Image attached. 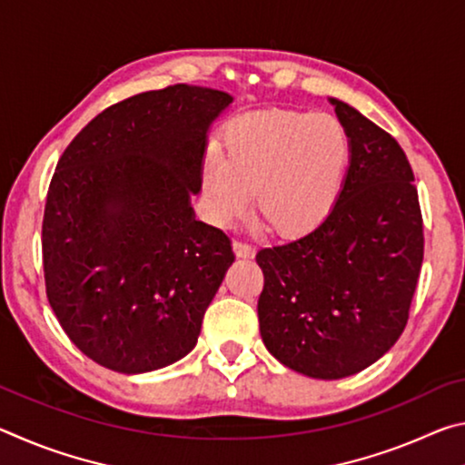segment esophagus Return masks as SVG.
<instances>
[{"instance_id":"34e87169","label":"esophagus","mask_w":465,"mask_h":465,"mask_svg":"<svg viewBox=\"0 0 465 465\" xmlns=\"http://www.w3.org/2000/svg\"><path fill=\"white\" fill-rule=\"evenodd\" d=\"M233 252H235V256H238V258H254L256 248L250 246V243H246V242H242V240H235L233 242Z\"/></svg>"}]
</instances>
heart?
<instances>
[{
    "label": "heart",
    "mask_w": 465,
    "mask_h": 465,
    "mask_svg": "<svg viewBox=\"0 0 465 465\" xmlns=\"http://www.w3.org/2000/svg\"><path fill=\"white\" fill-rule=\"evenodd\" d=\"M351 137L328 114L271 110L240 116L225 135V155H209L203 196L219 225H230L254 203L282 235L318 227L341 196Z\"/></svg>",
    "instance_id": "b5f03b06"
}]
</instances>
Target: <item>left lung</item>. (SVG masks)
Wrapping results in <instances>:
<instances>
[{
	"instance_id": "left-lung-1",
	"label": "left lung",
	"mask_w": 465,
	"mask_h": 465,
	"mask_svg": "<svg viewBox=\"0 0 465 465\" xmlns=\"http://www.w3.org/2000/svg\"><path fill=\"white\" fill-rule=\"evenodd\" d=\"M330 104L351 137L341 196L316 230L256 254L264 346L316 380L355 375L396 344L424 252L419 193L402 147L346 102Z\"/></svg>"
}]
</instances>
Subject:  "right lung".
Segmentation results:
<instances>
[{
	"mask_svg": "<svg viewBox=\"0 0 465 465\" xmlns=\"http://www.w3.org/2000/svg\"><path fill=\"white\" fill-rule=\"evenodd\" d=\"M233 98L176 84L113 104L63 152L46 194V297L85 357L147 373L194 349L233 262L194 217L207 133Z\"/></svg>",
	"mask_w": 465,
	"mask_h": 465,
	"instance_id": "1",
	"label": "right lung"
}]
</instances>
